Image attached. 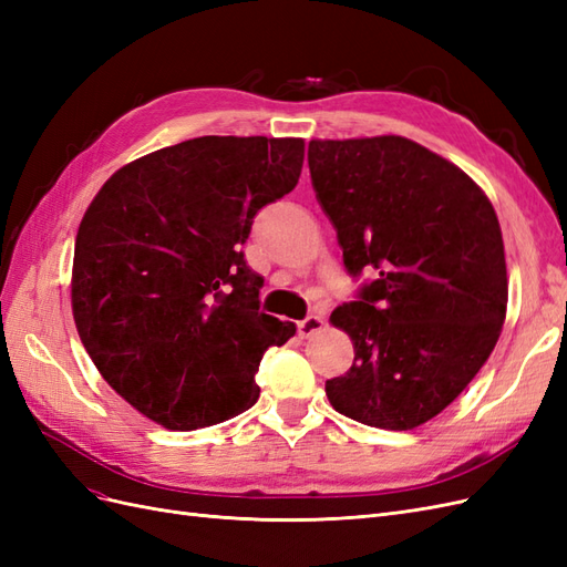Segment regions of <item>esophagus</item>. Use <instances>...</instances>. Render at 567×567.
<instances>
[{
	"label": "esophagus",
	"mask_w": 567,
	"mask_h": 567,
	"mask_svg": "<svg viewBox=\"0 0 567 567\" xmlns=\"http://www.w3.org/2000/svg\"><path fill=\"white\" fill-rule=\"evenodd\" d=\"M321 329H323V319L317 317V315H310V317H305L302 321H298V336L300 338H310Z\"/></svg>",
	"instance_id": "1"
}]
</instances>
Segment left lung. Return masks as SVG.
<instances>
[{
    "label": "left lung",
    "instance_id": "1",
    "mask_svg": "<svg viewBox=\"0 0 567 567\" xmlns=\"http://www.w3.org/2000/svg\"><path fill=\"white\" fill-rule=\"evenodd\" d=\"M307 163L342 265L369 274L331 315L354 364L326 381V398L352 421L411 431L458 398L499 340V219L466 173L404 136L317 140Z\"/></svg>",
    "mask_w": 567,
    "mask_h": 567
}]
</instances>
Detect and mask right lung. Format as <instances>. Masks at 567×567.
<instances>
[{"label": "right lung", "instance_id": "right-lung-1", "mask_svg": "<svg viewBox=\"0 0 567 567\" xmlns=\"http://www.w3.org/2000/svg\"><path fill=\"white\" fill-rule=\"evenodd\" d=\"M302 140L198 136L134 161L84 213L73 317L104 381L169 431L250 409L255 373L296 323L260 310L241 246L298 184Z\"/></svg>", "mask_w": 567, "mask_h": 567}]
</instances>
